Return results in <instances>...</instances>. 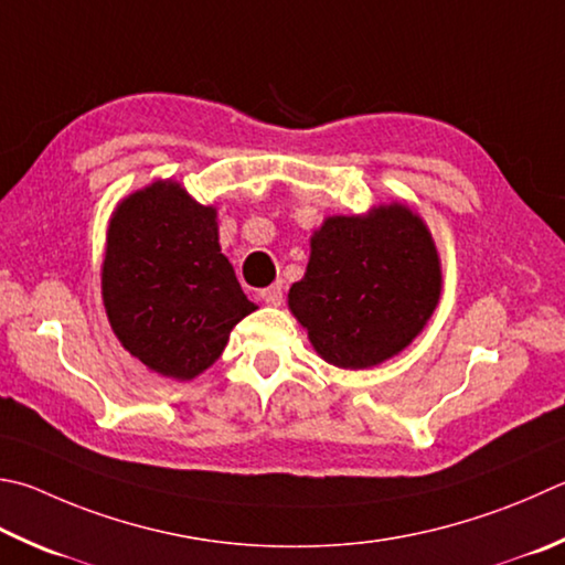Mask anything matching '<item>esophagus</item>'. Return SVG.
<instances>
[{
	"label": "esophagus",
	"instance_id": "obj_1",
	"mask_svg": "<svg viewBox=\"0 0 565 565\" xmlns=\"http://www.w3.org/2000/svg\"><path fill=\"white\" fill-rule=\"evenodd\" d=\"M262 301L269 303V306H281L284 303V286L281 284H274L269 289H262Z\"/></svg>",
	"mask_w": 565,
	"mask_h": 565
}]
</instances>
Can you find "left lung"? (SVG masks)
Instances as JSON below:
<instances>
[{
	"label": "left lung",
	"mask_w": 565,
	"mask_h": 565,
	"mask_svg": "<svg viewBox=\"0 0 565 565\" xmlns=\"http://www.w3.org/2000/svg\"><path fill=\"white\" fill-rule=\"evenodd\" d=\"M443 266L419 214L403 202L328 217L289 289V309L326 363L363 371L415 341L435 313Z\"/></svg>",
	"instance_id": "8db88e82"
}]
</instances>
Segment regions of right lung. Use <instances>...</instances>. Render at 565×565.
Wrapping results in <instances>:
<instances>
[{"mask_svg":"<svg viewBox=\"0 0 565 565\" xmlns=\"http://www.w3.org/2000/svg\"><path fill=\"white\" fill-rule=\"evenodd\" d=\"M100 289L113 333L152 373L192 381L256 306L220 249L217 210L158 180L108 222Z\"/></svg>","mask_w":565,"mask_h":565,"instance_id":"1","label":"right lung"}]
</instances>
